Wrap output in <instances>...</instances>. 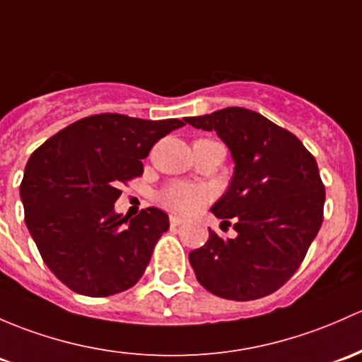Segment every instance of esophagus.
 <instances>
[{
    "instance_id": "obj_1",
    "label": "esophagus",
    "mask_w": 362,
    "mask_h": 362,
    "mask_svg": "<svg viewBox=\"0 0 362 362\" xmlns=\"http://www.w3.org/2000/svg\"><path fill=\"white\" fill-rule=\"evenodd\" d=\"M182 223H184V218H180V216H177V215L170 216V226L171 227H178V226H182Z\"/></svg>"
}]
</instances>
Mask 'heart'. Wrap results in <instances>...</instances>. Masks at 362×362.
I'll list each match as a JSON object with an SVG mask.
<instances>
[{"mask_svg": "<svg viewBox=\"0 0 362 362\" xmlns=\"http://www.w3.org/2000/svg\"><path fill=\"white\" fill-rule=\"evenodd\" d=\"M208 199H210V194L206 189L185 184V182H171L159 194V201L166 208L175 213H182V215L199 210L201 206L206 204Z\"/></svg>", "mask_w": 362, "mask_h": 362, "instance_id": "b5f03b06", "label": "heart"}]
</instances>
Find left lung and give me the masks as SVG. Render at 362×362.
<instances>
[{"instance_id":"left-lung-1","label":"left lung","mask_w":362,"mask_h":362,"mask_svg":"<svg viewBox=\"0 0 362 362\" xmlns=\"http://www.w3.org/2000/svg\"><path fill=\"white\" fill-rule=\"evenodd\" d=\"M229 147L234 175L211 206L234 239L210 229L206 245L189 253L203 288L248 302L277 291L296 272L322 223L325 185L314 156L291 132L245 107L185 117Z\"/></svg>"}]
</instances>
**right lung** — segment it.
Returning a JSON list of instances; mask_svg holds the SVG:
<instances>
[{"label": "right lung", "instance_id": "add662e5", "mask_svg": "<svg viewBox=\"0 0 362 362\" xmlns=\"http://www.w3.org/2000/svg\"><path fill=\"white\" fill-rule=\"evenodd\" d=\"M184 124L95 114L30 154L21 184L25 226L45 264L72 291L116 295L146 272L168 215L147 208L130 218L117 215L114 203L121 185L144 173L152 146Z\"/></svg>", "mask_w": 362, "mask_h": 362}]
</instances>
